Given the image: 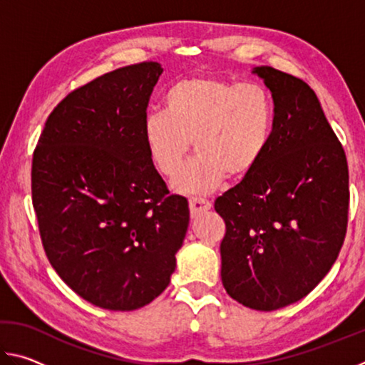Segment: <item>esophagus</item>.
I'll return each instance as SVG.
<instances>
[{"label": "esophagus", "instance_id": "1", "mask_svg": "<svg viewBox=\"0 0 365 365\" xmlns=\"http://www.w3.org/2000/svg\"><path fill=\"white\" fill-rule=\"evenodd\" d=\"M188 205H190L191 215H197L211 209V202L207 200H202V197H190Z\"/></svg>", "mask_w": 365, "mask_h": 365}]
</instances>
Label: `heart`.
Returning a JSON list of instances; mask_svg holds the SVG:
<instances>
[{
    "instance_id": "heart-1",
    "label": "heart",
    "mask_w": 365,
    "mask_h": 365,
    "mask_svg": "<svg viewBox=\"0 0 365 365\" xmlns=\"http://www.w3.org/2000/svg\"><path fill=\"white\" fill-rule=\"evenodd\" d=\"M164 113L145 119L148 156L160 175L174 180L190 141L198 156L175 180L182 193H207L224 180H242L261 164L274 137L275 103L257 82L217 76L187 77L164 96Z\"/></svg>"
}]
</instances>
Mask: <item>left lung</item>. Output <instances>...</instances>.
<instances>
[{
    "instance_id": "left-lung-1",
    "label": "left lung",
    "mask_w": 365,
    "mask_h": 365,
    "mask_svg": "<svg viewBox=\"0 0 365 365\" xmlns=\"http://www.w3.org/2000/svg\"><path fill=\"white\" fill-rule=\"evenodd\" d=\"M252 72L274 98V137L255 172L214 209L225 222L227 293L246 307L275 311L311 293L335 264L348 227L349 174L311 86L269 66Z\"/></svg>"
}]
</instances>
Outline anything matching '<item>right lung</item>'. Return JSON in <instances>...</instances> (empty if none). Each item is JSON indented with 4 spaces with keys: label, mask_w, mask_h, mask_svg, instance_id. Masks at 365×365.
I'll return each mask as SVG.
<instances>
[{
    "label": "right lung",
    "mask_w": 365,
    "mask_h": 365,
    "mask_svg": "<svg viewBox=\"0 0 365 365\" xmlns=\"http://www.w3.org/2000/svg\"><path fill=\"white\" fill-rule=\"evenodd\" d=\"M158 63L120 67L71 91L48 115L32 159L43 250L78 296L110 311L158 298L188 228L148 156L143 125Z\"/></svg>",
    "instance_id": "1"
}]
</instances>
